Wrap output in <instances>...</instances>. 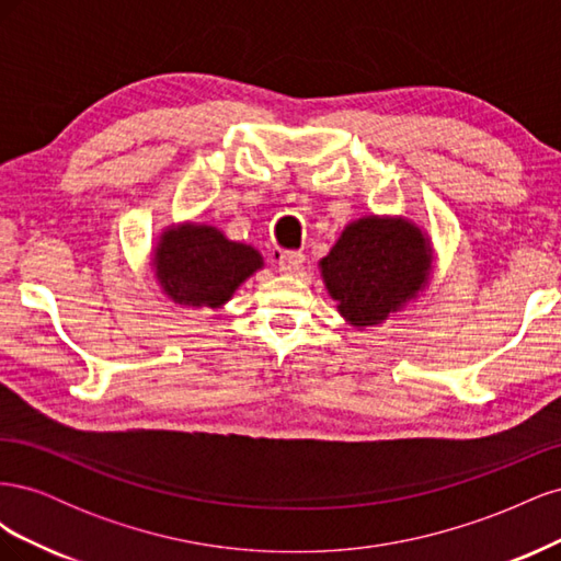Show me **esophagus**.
<instances>
[{"label":"esophagus","instance_id":"34e87169","mask_svg":"<svg viewBox=\"0 0 561 561\" xmlns=\"http://www.w3.org/2000/svg\"><path fill=\"white\" fill-rule=\"evenodd\" d=\"M278 271L280 274H297L304 264L301 252H278Z\"/></svg>","mask_w":561,"mask_h":561}]
</instances>
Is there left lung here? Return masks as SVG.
Instances as JSON below:
<instances>
[{
  "instance_id": "8db88e82",
  "label": "left lung",
  "mask_w": 561,
  "mask_h": 561,
  "mask_svg": "<svg viewBox=\"0 0 561 561\" xmlns=\"http://www.w3.org/2000/svg\"><path fill=\"white\" fill-rule=\"evenodd\" d=\"M433 245L402 217H360L320 260L336 309L353 328L379 325L428 285Z\"/></svg>"
}]
</instances>
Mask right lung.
Segmentation results:
<instances>
[{
  "instance_id": "obj_1",
  "label": "right lung",
  "mask_w": 561,
  "mask_h": 561,
  "mask_svg": "<svg viewBox=\"0 0 561 561\" xmlns=\"http://www.w3.org/2000/svg\"><path fill=\"white\" fill-rule=\"evenodd\" d=\"M151 266L163 295L180 307L219 309L264 260L252 245L229 241L217 227L180 225L159 236Z\"/></svg>"
}]
</instances>
